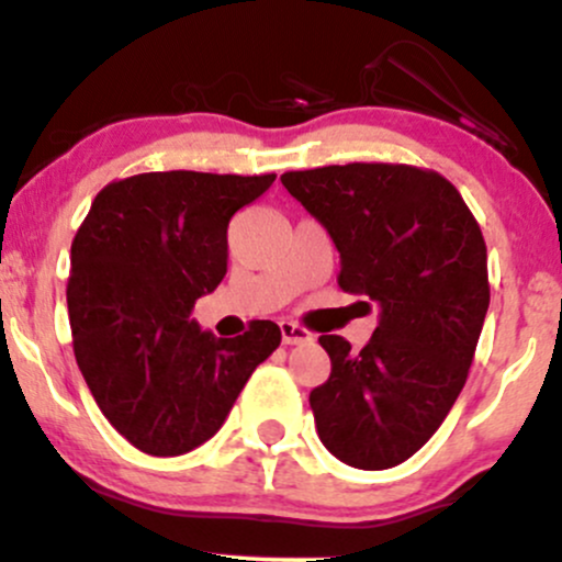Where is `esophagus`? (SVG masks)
Segmentation results:
<instances>
[{"instance_id":"1","label":"esophagus","mask_w":562,"mask_h":562,"mask_svg":"<svg viewBox=\"0 0 562 562\" xmlns=\"http://www.w3.org/2000/svg\"><path fill=\"white\" fill-rule=\"evenodd\" d=\"M280 333H282V344H306V341H312L310 330L301 328V325H295V323H288V319H282V323H280Z\"/></svg>"}]
</instances>
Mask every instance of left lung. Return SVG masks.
Masks as SVG:
<instances>
[{
	"label": "left lung",
	"instance_id": "1",
	"mask_svg": "<svg viewBox=\"0 0 562 562\" xmlns=\"http://www.w3.org/2000/svg\"><path fill=\"white\" fill-rule=\"evenodd\" d=\"M280 181L330 234L338 285L379 306L360 351L319 336L330 379L310 394L317 435L344 464L390 470L464 390L491 301L483 232L451 181L411 165H328Z\"/></svg>",
	"mask_w": 562,
	"mask_h": 562
}]
</instances>
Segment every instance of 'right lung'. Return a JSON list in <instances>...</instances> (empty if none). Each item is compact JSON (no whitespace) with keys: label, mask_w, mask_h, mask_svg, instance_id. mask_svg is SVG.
Here are the masks:
<instances>
[{"label":"right lung","mask_w":562,"mask_h":562,"mask_svg":"<svg viewBox=\"0 0 562 562\" xmlns=\"http://www.w3.org/2000/svg\"><path fill=\"white\" fill-rule=\"evenodd\" d=\"M271 183L274 172H140L98 191L74 237L66 299L77 366L138 451L181 456L211 440L280 347L271 319L237 338L191 319L226 274L232 215Z\"/></svg>","instance_id":"right-lung-1"}]
</instances>
